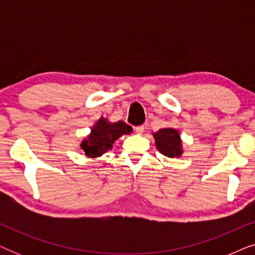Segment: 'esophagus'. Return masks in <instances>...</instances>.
Wrapping results in <instances>:
<instances>
[{
    "mask_svg": "<svg viewBox=\"0 0 255 255\" xmlns=\"http://www.w3.org/2000/svg\"><path fill=\"white\" fill-rule=\"evenodd\" d=\"M144 130H145L144 125H139V127H135V128H134V131L137 132L138 134H141L142 132H144Z\"/></svg>",
    "mask_w": 255,
    "mask_h": 255,
    "instance_id": "1",
    "label": "esophagus"
}]
</instances>
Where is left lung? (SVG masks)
<instances>
[{
	"instance_id": "1",
	"label": "left lung",
	"mask_w": 255,
	"mask_h": 255,
	"mask_svg": "<svg viewBox=\"0 0 255 255\" xmlns=\"http://www.w3.org/2000/svg\"><path fill=\"white\" fill-rule=\"evenodd\" d=\"M153 135L155 139L156 148L161 154L169 158H175L182 153L179 132L174 128H160Z\"/></svg>"
}]
</instances>
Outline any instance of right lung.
I'll return each mask as SVG.
<instances>
[{"label":"right lung","mask_w":255,"mask_h":255,"mask_svg":"<svg viewBox=\"0 0 255 255\" xmlns=\"http://www.w3.org/2000/svg\"><path fill=\"white\" fill-rule=\"evenodd\" d=\"M131 131L132 128L124 122L120 121L113 124L108 123L104 118H101L92 128L89 137L82 141L81 148L85 151L87 156L90 158L100 156L113 147L115 140H117L121 135L128 134Z\"/></svg>","instance_id":"right-lung-1"}]
</instances>
